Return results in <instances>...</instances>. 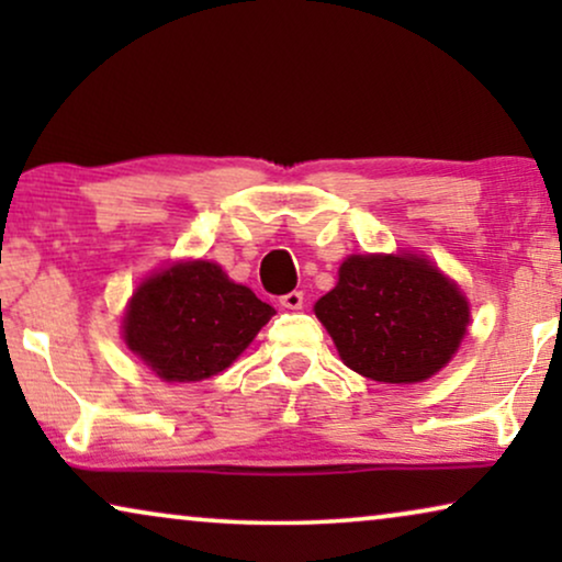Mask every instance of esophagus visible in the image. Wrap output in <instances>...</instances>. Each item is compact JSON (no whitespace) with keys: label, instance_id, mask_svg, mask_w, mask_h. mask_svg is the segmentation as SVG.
<instances>
[{"label":"esophagus","instance_id":"esophagus-1","mask_svg":"<svg viewBox=\"0 0 562 562\" xmlns=\"http://www.w3.org/2000/svg\"><path fill=\"white\" fill-rule=\"evenodd\" d=\"M281 306H286V310H302L304 294L302 291H289V294L281 296Z\"/></svg>","mask_w":562,"mask_h":562}]
</instances>
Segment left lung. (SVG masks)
<instances>
[{"label": "left lung", "instance_id": "1", "mask_svg": "<svg viewBox=\"0 0 562 562\" xmlns=\"http://www.w3.org/2000/svg\"><path fill=\"white\" fill-rule=\"evenodd\" d=\"M345 366L383 383H417L452 358L468 327L456 283L417 256H350L314 304Z\"/></svg>", "mask_w": 562, "mask_h": 562}]
</instances>
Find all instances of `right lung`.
Returning <instances> with one entry per match:
<instances>
[{
  "label": "right lung",
  "instance_id": "1",
  "mask_svg": "<svg viewBox=\"0 0 562 562\" xmlns=\"http://www.w3.org/2000/svg\"><path fill=\"white\" fill-rule=\"evenodd\" d=\"M273 306L206 260L143 281L125 314L127 348L164 381H202L233 363Z\"/></svg>",
  "mask_w": 562,
  "mask_h": 562
}]
</instances>
